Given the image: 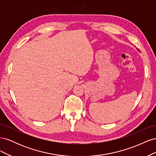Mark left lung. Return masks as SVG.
<instances>
[{
	"mask_svg": "<svg viewBox=\"0 0 156 156\" xmlns=\"http://www.w3.org/2000/svg\"><path fill=\"white\" fill-rule=\"evenodd\" d=\"M137 50H138V49H137ZM138 51H139V50H138ZM139 52H140V51H139Z\"/></svg>",
	"mask_w": 156,
	"mask_h": 156,
	"instance_id": "1",
	"label": "left lung"
}]
</instances>
